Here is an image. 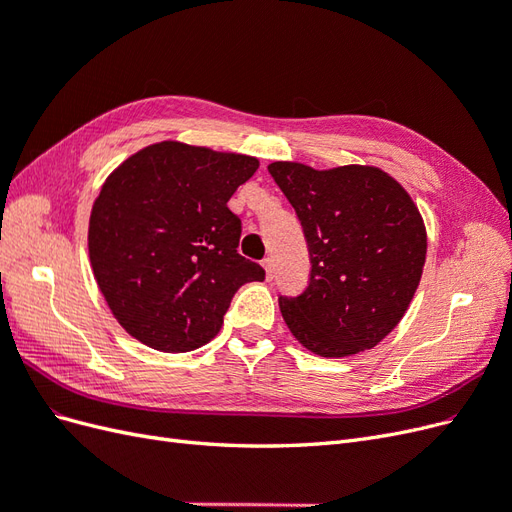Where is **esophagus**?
Masks as SVG:
<instances>
[{"label":"esophagus","instance_id":"obj_1","mask_svg":"<svg viewBox=\"0 0 512 512\" xmlns=\"http://www.w3.org/2000/svg\"><path fill=\"white\" fill-rule=\"evenodd\" d=\"M262 269H265L267 280L271 282V280H273V260H271V258H265V260H262Z\"/></svg>","mask_w":512,"mask_h":512}]
</instances>
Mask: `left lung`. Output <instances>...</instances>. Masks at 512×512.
Here are the masks:
<instances>
[{
	"label": "left lung",
	"instance_id": "left-lung-1",
	"mask_svg": "<svg viewBox=\"0 0 512 512\" xmlns=\"http://www.w3.org/2000/svg\"><path fill=\"white\" fill-rule=\"evenodd\" d=\"M269 173L299 215L312 262L303 294L280 297L290 333L327 359L378 346L408 312L425 267L427 230L412 196L369 164L273 162Z\"/></svg>",
	"mask_w": 512,
	"mask_h": 512
}]
</instances>
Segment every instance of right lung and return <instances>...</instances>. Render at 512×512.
Instances as JSON below:
<instances>
[{
  "mask_svg": "<svg viewBox=\"0 0 512 512\" xmlns=\"http://www.w3.org/2000/svg\"><path fill=\"white\" fill-rule=\"evenodd\" d=\"M260 162L160 141L106 177L89 215V262L126 333L160 352H190L220 333L235 292L265 271L237 254L230 196Z\"/></svg>",
  "mask_w": 512,
  "mask_h": 512,
  "instance_id": "1",
  "label": "right lung"
}]
</instances>
